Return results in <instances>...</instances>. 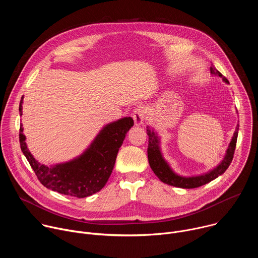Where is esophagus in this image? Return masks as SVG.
I'll return each mask as SVG.
<instances>
[{
  "label": "esophagus",
  "instance_id": "1",
  "mask_svg": "<svg viewBox=\"0 0 258 258\" xmlns=\"http://www.w3.org/2000/svg\"><path fill=\"white\" fill-rule=\"evenodd\" d=\"M132 116L134 118L136 125H141L145 120V111L142 107H137L134 109L132 113Z\"/></svg>",
  "mask_w": 258,
  "mask_h": 258
}]
</instances>
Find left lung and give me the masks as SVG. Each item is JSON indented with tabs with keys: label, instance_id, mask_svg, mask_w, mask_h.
Wrapping results in <instances>:
<instances>
[{
	"label": "left lung",
	"instance_id": "1",
	"mask_svg": "<svg viewBox=\"0 0 258 258\" xmlns=\"http://www.w3.org/2000/svg\"><path fill=\"white\" fill-rule=\"evenodd\" d=\"M210 72L213 76H218L222 78L227 84H229V81L223 77L222 73H220L213 65L210 67ZM238 131L239 126L236 127V131L234 133V136L232 138V141L228 147V150L226 153V156L224 160L220 162L214 169L210 170L209 172L197 176H180L173 172V170L170 168L168 163L164 160L161 151H160V147H159V138L157 137V134L151 130L150 127L147 128V135L149 137V144H148V160L150 167L154 171V173L158 176V178L167 183L169 186L173 187H178L182 189H193V188H198L200 186L205 185V183L213 180L220 174H223L228 167L230 166L235 149H236V144H237V138H238Z\"/></svg>",
	"mask_w": 258,
	"mask_h": 258
}]
</instances>
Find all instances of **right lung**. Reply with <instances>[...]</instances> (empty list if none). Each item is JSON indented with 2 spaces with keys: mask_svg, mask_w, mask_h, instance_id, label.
Segmentation results:
<instances>
[{
  "mask_svg": "<svg viewBox=\"0 0 258 258\" xmlns=\"http://www.w3.org/2000/svg\"><path fill=\"white\" fill-rule=\"evenodd\" d=\"M22 102L23 96L19 104L20 115ZM133 125L132 117L107 124L81 156L54 166L41 164L33 158L27 149L22 124L19 130L20 148L42 185L60 194L85 198L99 192L106 185L113 170L118 150Z\"/></svg>",
  "mask_w": 258,
  "mask_h": 258,
  "instance_id": "obj_1",
  "label": "right lung"
}]
</instances>
